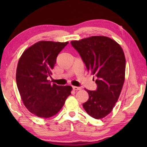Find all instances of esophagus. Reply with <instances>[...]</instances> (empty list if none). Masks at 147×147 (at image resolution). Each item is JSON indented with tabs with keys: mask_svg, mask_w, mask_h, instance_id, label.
I'll use <instances>...</instances> for the list:
<instances>
[{
	"mask_svg": "<svg viewBox=\"0 0 147 147\" xmlns=\"http://www.w3.org/2000/svg\"><path fill=\"white\" fill-rule=\"evenodd\" d=\"M72 88H73L74 90H80L82 89V88L80 87H77V86H73Z\"/></svg>",
	"mask_w": 147,
	"mask_h": 147,
	"instance_id": "1",
	"label": "esophagus"
}]
</instances>
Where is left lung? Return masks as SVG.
I'll list each match as a JSON object with an SVG mask.
<instances>
[{
	"mask_svg": "<svg viewBox=\"0 0 147 147\" xmlns=\"http://www.w3.org/2000/svg\"><path fill=\"white\" fill-rule=\"evenodd\" d=\"M88 71L95 77V91L86 90L89 99L83 104L86 112L96 119L110 114L115 106L124 82L126 59L118 43L104 36H92L71 41Z\"/></svg>",
	"mask_w": 147,
	"mask_h": 147,
	"instance_id": "1",
	"label": "left lung"
}]
</instances>
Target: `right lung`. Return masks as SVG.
<instances>
[{
	"label": "right lung",
	"instance_id": "right-lung-1",
	"mask_svg": "<svg viewBox=\"0 0 147 147\" xmlns=\"http://www.w3.org/2000/svg\"><path fill=\"white\" fill-rule=\"evenodd\" d=\"M68 42L39 41L26 49L18 62L16 81L26 108L38 117L47 118L57 113L72 90L69 86L50 84L59 52Z\"/></svg>",
	"mask_w": 147,
	"mask_h": 147
}]
</instances>
